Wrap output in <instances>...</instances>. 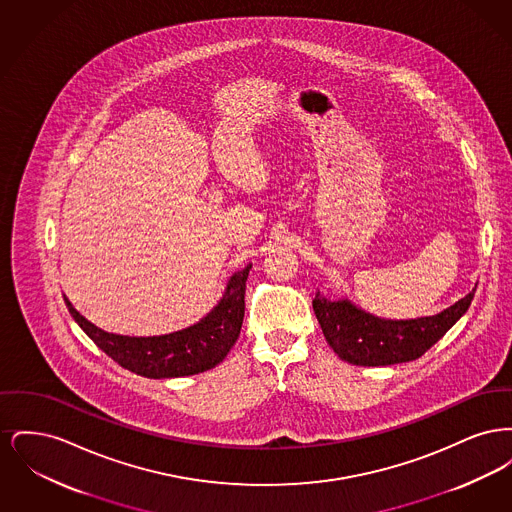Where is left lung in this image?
<instances>
[{"label":"left lung","mask_w":512,"mask_h":512,"mask_svg":"<svg viewBox=\"0 0 512 512\" xmlns=\"http://www.w3.org/2000/svg\"><path fill=\"white\" fill-rule=\"evenodd\" d=\"M474 292L436 317L384 320L353 307L349 301H328L320 293L313 309L328 345L341 361L359 366L407 363L422 357L445 332L463 317Z\"/></svg>","instance_id":"8db88e82"}]
</instances>
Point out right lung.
<instances>
[{"label": "right lung", "instance_id": "add662e5", "mask_svg": "<svg viewBox=\"0 0 512 512\" xmlns=\"http://www.w3.org/2000/svg\"><path fill=\"white\" fill-rule=\"evenodd\" d=\"M251 265L236 272L219 305L197 324L153 338H130L107 334L76 313L65 297L69 313L78 326L122 368L146 378H178L205 372L228 355L238 340L245 313V282Z\"/></svg>", "mask_w": 512, "mask_h": 512}]
</instances>
